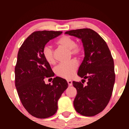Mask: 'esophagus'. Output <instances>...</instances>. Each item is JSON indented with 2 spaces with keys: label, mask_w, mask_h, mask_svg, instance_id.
<instances>
[{
  "label": "esophagus",
  "mask_w": 129,
  "mask_h": 129,
  "mask_svg": "<svg viewBox=\"0 0 129 129\" xmlns=\"http://www.w3.org/2000/svg\"><path fill=\"white\" fill-rule=\"evenodd\" d=\"M68 84H69V86H72V80H67Z\"/></svg>",
  "instance_id": "obj_1"
}]
</instances>
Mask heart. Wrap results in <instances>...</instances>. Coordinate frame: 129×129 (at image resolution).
Segmentation results:
<instances>
[{
    "mask_svg": "<svg viewBox=\"0 0 129 129\" xmlns=\"http://www.w3.org/2000/svg\"><path fill=\"white\" fill-rule=\"evenodd\" d=\"M57 43L70 50V53L73 55H78L82 51V48L77 45L75 39L69 36H62L57 40ZM43 56L48 63L51 64L54 62L53 50L50 46L47 45L44 47L43 49ZM78 67V62L73 59L67 62L59 63L54 69V72L58 76L66 79H70L75 75Z\"/></svg>",
    "mask_w": 129,
    "mask_h": 129,
    "instance_id": "heart-1",
    "label": "heart"
}]
</instances>
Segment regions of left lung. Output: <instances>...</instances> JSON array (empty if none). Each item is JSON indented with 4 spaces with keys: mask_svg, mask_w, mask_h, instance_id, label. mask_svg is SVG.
Wrapping results in <instances>:
<instances>
[{
    "mask_svg": "<svg viewBox=\"0 0 129 129\" xmlns=\"http://www.w3.org/2000/svg\"><path fill=\"white\" fill-rule=\"evenodd\" d=\"M82 41L84 58L78 69V75L88 81L84 86L73 81L77 94L73 101L75 110L85 116H93L106 108L112 96L115 75L114 62L105 41L90 28L70 30L65 33Z\"/></svg>",
    "mask_w": 129,
    "mask_h": 129,
    "instance_id": "1",
    "label": "left lung"
}]
</instances>
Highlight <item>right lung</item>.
<instances>
[{"label":"right lung","instance_id":"right-lung-1","mask_svg":"<svg viewBox=\"0 0 129 129\" xmlns=\"http://www.w3.org/2000/svg\"><path fill=\"white\" fill-rule=\"evenodd\" d=\"M62 33L54 31L33 33L17 54L16 89L23 107L36 118L44 119L54 115L57 101L69 85L66 79L58 76L53 78L52 84H46L44 81L46 78L54 76V73L43 56V49L50 40Z\"/></svg>","mask_w":129,"mask_h":129}]
</instances>
